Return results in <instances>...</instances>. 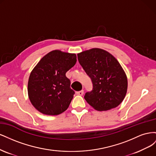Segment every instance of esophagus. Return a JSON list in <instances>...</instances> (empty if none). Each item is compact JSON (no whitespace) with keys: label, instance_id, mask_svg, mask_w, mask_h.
<instances>
[{"label":"esophagus","instance_id":"1","mask_svg":"<svg viewBox=\"0 0 156 156\" xmlns=\"http://www.w3.org/2000/svg\"><path fill=\"white\" fill-rule=\"evenodd\" d=\"M83 93H84V90H81V91L76 92V94H77V95H79V96H83Z\"/></svg>","mask_w":156,"mask_h":156}]
</instances>
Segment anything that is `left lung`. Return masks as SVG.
Masks as SVG:
<instances>
[{"instance_id": "1", "label": "left lung", "mask_w": 156, "mask_h": 156, "mask_svg": "<svg viewBox=\"0 0 156 156\" xmlns=\"http://www.w3.org/2000/svg\"><path fill=\"white\" fill-rule=\"evenodd\" d=\"M79 64L93 84L84 99L99 111L111 110L123 101L127 89L124 70L114 56L107 51L93 48L77 54Z\"/></svg>"}]
</instances>
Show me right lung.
<instances>
[{
	"mask_svg": "<svg viewBox=\"0 0 156 156\" xmlns=\"http://www.w3.org/2000/svg\"><path fill=\"white\" fill-rule=\"evenodd\" d=\"M77 62V56L60 50L49 52L31 72L28 95L36 109L46 115H58L68 108L75 92L66 73Z\"/></svg>",
	"mask_w": 156,
	"mask_h": 156,
	"instance_id": "add662e5",
	"label": "right lung"
}]
</instances>
